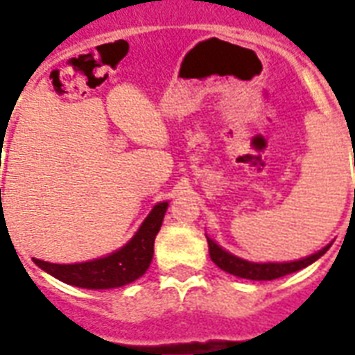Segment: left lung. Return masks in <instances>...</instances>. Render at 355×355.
<instances>
[{
    "label": "left lung",
    "mask_w": 355,
    "mask_h": 355,
    "mask_svg": "<svg viewBox=\"0 0 355 355\" xmlns=\"http://www.w3.org/2000/svg\"><path fill=\"white\" fill-rule=\"evenodd\" d=\"M208 239V248H210V258L211 261L219 267V269L227 270L230 275L239 276V278H247V280H276L280 276L291 275V272H297V270L308 267L313 261L322 256V254L331 247V245H326L322 250L311 254L308 258L297 259V261H287V263H254V261H247V259H241L234 256V254L227 252L225 248H221L216 241H211L210 237L206 236Z\"/></svg>",
    "instance_id": "left-lung-1"
}]
</instances>
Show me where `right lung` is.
I'll return each instance as SVG.
<instances>
[{
	"label": "right lung",
	"mask_w": 355,
	"mask_h": 355,
	"mask_svg": "<svg viewBox=\"0 0 355 355\" xmlns=\"http://www.w3.org/2000/svg\"><path fill=\"white\" fill-rule=\"evenodd\" d=\"M167 202H158L145 217L139 230L132 239L116 252L108 254L105 258L92 259L85 263H49L35 259V263L55 276L57 280L85 289H112V287L127 286L130 282L138 280L149 269L150 259L155 254V237L158 234L166 216Z\"/></svg>",
	"instance_id": "right-lung-1"
}]
</instances>
